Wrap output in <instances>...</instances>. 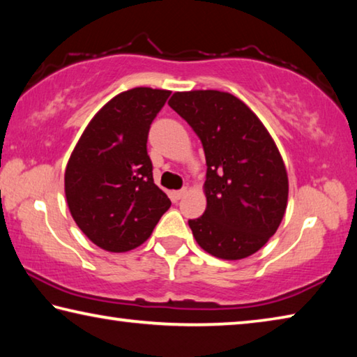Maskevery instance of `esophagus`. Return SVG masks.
<instances>
[{
	"mask_svg": "<svg viewBox=\"0 0 357 357\" xmlns=\"http://www.w3.org/2000/svg\"><path fill=\"white\" fill-rule=\"evenodd\" d=\"M185 193H187V189L184 187V189L173 192V198H174V200H181V198H183V197L185 195Z\"/></svg>",
	"mask_w": 357,
	"mask_h": 357,
	"instance_id": "34e87169",
	"label": "esophagus"
}]
</instances>
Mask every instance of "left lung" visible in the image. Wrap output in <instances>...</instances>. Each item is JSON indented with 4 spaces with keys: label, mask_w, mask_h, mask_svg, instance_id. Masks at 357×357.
Returning <instances> with one entry per match:
<instances>
[{
    "label": "left lung",
    "mask_w": 357,
    "mask_h": 357,
    "mask_svg": "<svg viewBox=\"0 0 357 357\" xmlns=\"http://www.w3.org/2000/svg\"><path fill=\"white\" fill-rule=\"evenodd\" d=\"M168 105L200 138L206 157V211L189 220L193 238L217 258L250 257L277 231L287 209V168L273 137L229 93H174Z\"/></svg>",
    "instance_id": "left-lung-1"
}]
</instances>
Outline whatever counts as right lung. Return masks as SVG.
Instances as JSON below:
<instances>
[{"label": "right lung", "instance_id": "1", "mask_svg": "<svg viewBox=\"0 0 357 357\" xmlns=\"http://www.w3.org/2000/svg\"><path fill=\"white\" fill-rule=\"evenodd\" d=\"M172 91L134 88L89 121L64 173L66 200L78 228L108 252L142 245L172 206L153 179L151 123Z\"/></svg>", "mask_w": 357, "mask_h": 357}]
</instances>
